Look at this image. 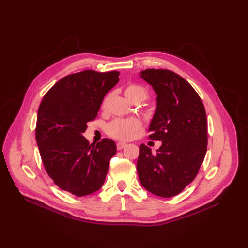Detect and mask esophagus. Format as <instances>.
<instances>
[{
	"mask_svg": "<svg viewBox=\"0 0 248 248\" xmlns=\"http://www.w3.org/2000/svg\"><path fill=\"white\" fill-rule=\"evenodd\" d=\"M127 146V144H125V142H123V141H119L116 144V148L117 150H123L124 148H125Z\"/></svg>",
	"mask_w": 248,
	"mask_h": 248,
	"instance_id": "obj_1",
	"label": "esophagus"
}]
</instances>
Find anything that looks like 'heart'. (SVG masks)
I'll use <instances>...</instances> for the list:
<instances>
[{
	"mask_svg": "<svg viewBox=\"0 0 248 248\" xmlns=\"http://www.w3.org/2000/svg\"><path fill=\"white\" fill-rule=\"evenodd\" d=\"M147 94V89L140 84H129L124 89V95L129 101L133 99H139L140 101L146 98ZM108 100V97L103 99V108L107 107ZM139 128L140 122L136 119H117L108 125V134L114 139L125 140L132 139Z\"/></svg>",
	"mask_w": 248,
	"mask_h": 248,
	"instance_id": "1",
	"label": "heart"
}]
</instances>
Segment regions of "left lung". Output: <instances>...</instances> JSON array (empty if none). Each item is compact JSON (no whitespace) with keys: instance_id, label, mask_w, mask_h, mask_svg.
<instances>
[{"instance_id":"obj_1","label":"left lung","mask_w":248,"mask_h":248,"mask_svg":"<svg viewBox=\"0 0 248 248\" xmlns=\"http://www.w3.org/2000/svg\"><path fill=\"white\" fill-rule=\"evenodd\" d=\"M140 77L157 94L150 139L162 141L153 155L141 144L137 163L140 184L157 196H176L195 179L207 151L203 102L183 77L166 69H146Z\"/></svg>"}]
</instances>
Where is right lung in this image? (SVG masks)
<instances>
[{
    "mask_svg": "<svg viewBox=\"0 0 248 248\" xmlns=\"http://www.w3.org/2000/svg\"><path fill=\"white\" fill-rule=\"evenodd\" d=\"M119 75L94 70L67 75L49 89L39 107L36 141L45 170L60 189L78 197L102 187L116 153L112 140L89 145L83 133Z\"/></svg>",
    "mask_w": 248,
    "mask_h": 248,
    "instance_id": "obj_1",
    "label": "right lung"
}]
</instances>
